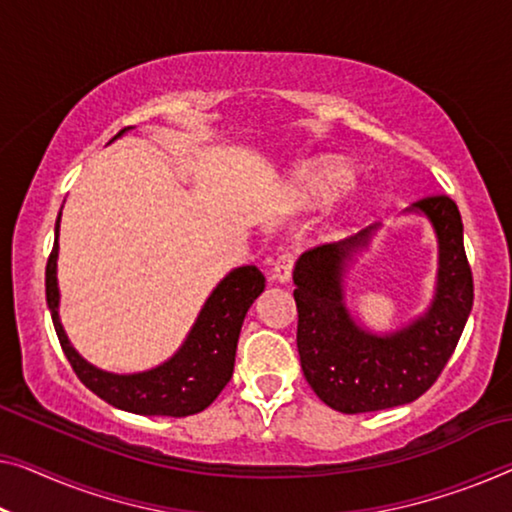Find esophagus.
<instances>
[{
	"label": "esophagus",
	"instance_id": "obj_1",
	"mask_svg": "<svg viewBox=\"0 0 512 512\" xmlns=\"http://www.w3.org/2000/svg\"><path fill=\"white\" fill-rule=\"evenodd\" d=\"M292 271H294V255L282 253V255H278L276 262H273L271 278L276 282H289V278H292Z\"/></svg>",
	"mask_w": 512,
	"mask_h": 512
}]
</instances>
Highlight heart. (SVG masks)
Listing matches in <instances>:
<instances>
[{
	"instance_id": "heart-1",
	"label": "heart",
	"mask_w": 512,
	"mask_h": 512,
	"mask_svg": "<svg viewBox=\"0 0 512 512\" xmlns=\"http://www.w3.org/2000/svg\"><path fill=\"white\" fill-rule=\"evenodd\" d=\"M354 179L352 167L342 158H319L301 172V197L308 204H324L340 195Z\"/></svg>"
}]
</instances>
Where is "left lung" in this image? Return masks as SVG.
I'll list each match as a JSON object with an SVG mask.
<instances>
[{
	"label": "left lung",
	"mask_w": 512,
	"mask_h": 512,
	"mask_svg": "<svg viewBox=\"0 0 512 512\" xmlns=\"http://www.w3.org/2000/svg\"><path fill=\"white\" fill-rule=\"evenodd\" d=\"M439 239L437 294L425 317L391 335L363 331L342 296L347 259L368 243L365 230L305 253L294 269L301 368L312 391L342 414H368L414 402L444 372L474 305V276L464 253L462 218L448 195L414 202Z\"/></svg>",
	"instance_id": "8db88e82"
}]
</instances>
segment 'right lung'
Returning a JSON list of instances; mask_svg holds the SVG:
<instances>
[{
  "label": "right lung",
  "mask_w": 512,
  "mask_h": 512,
  "mask_svg": "<svg viewBox=\"0 0 512 512\" xmlns=\"http://www.w3.org/2000/svg\"><path fill=\"white\" fill-rule=\"evenodd\" d=\"M59 218L55 225V246H52L48 266H45V299H48L59 345L78 379L101 400L117 409L133 411V414L181 418L207 409L232 379L243 317L257 296L264 292V273L257 266H241L220 282L209 301L204 303L183 347L170 361L149 372H140V375H112V372L89 365L71 347L61 329L57 312Z\"/></svg>",
  "instance_id": "add662e5"
}]
</instances>
